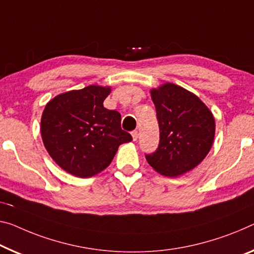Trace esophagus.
<instances>
[{"label": "esophagus", "instance_id": "esophagus-1", "mask_svg": "<svg viewBox=\"0 0 254 254\" xmlns=\"http://www.w3.org/2000/svg\"><path fill=\"white\" fill-rule=\"evenodd\" d=\"M131 137H132V140H137V138H138V131L137 130L131 131Z\"/></svg>", "mask_w": 254, "mask_h": 254}]
</instances>
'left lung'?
Returning <instances> with one entry per match:
<instances>
[{"instance_id":"obj_1","label":"left lung","mask_w":254,"mask_h":254,"mask_svg":"<svg viewBox=\"0 0 254 254\" xmlns=\"http://www.w3.org/2000/svg\"><path fill=\"white\" fill-rule=\"evenodd\" d=\"M160 143L146 155L149 165L166 177H178L200 165L211 150L216 122L210 109L187 89L173 83L152 88Z\"/></svg>"}]
</instances>
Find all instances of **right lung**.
<instances>
[{
  "mask_svg": "<svg viewBox=\"0 0 254 254\" xmlns=\"http://www.w3.org/2000/svg\"><path fill=\"white\" fill-rule=\"evenodd\" d=\"M110 86L89 85L57 95L46 103L41 135L61 169L79 178L95 176L110 165L119 145L131 136L122 129V116L103 102Z\"/></svg>",
  "mask_w": 254,
  "mask_h": 254,
  "instance_id": "add662e5",
  "label": "right lung"
}]
</instances>
